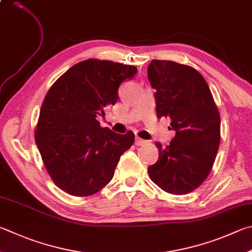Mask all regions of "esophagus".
<instances>
[{
	"mask_svg": "<svg viewBox=\"0 0 252 252\" xmlns=\"http://www.w3.org/2000/svg\"><path fill=\"white\" fill-rule=\"evenodd\" d=\"M146 143V141L139 138V136H135V145H143Z\"/></svg>",
	"mask_w": 252,
	"mask_h": 252,
	"instance_id": "1",
	"label": "esophagus"
}]
</instances>
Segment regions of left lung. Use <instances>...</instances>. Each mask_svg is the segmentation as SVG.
Wrapping results in <instances>:
<instances>
[{
    "mask_svg": "<svg viewBox=\"0 0 252 252\" xmlns=\"http://www.w3.org/2000/svg\"><path fill=\"white\" fill-rule=\"evenodd\" d=\"M157 90V116L171 119L175 136L163 148L157 142L158 159L148 167L159 189L184 195L208 177L220 143V116L207 82L195 68L172 61L153 59L148 67Z\"/></svg>",
    "mask_w": 252,
    "mask_h": 252,
    "instance_id": "8db88e82",
    "label": "left lung"
}]
</instances>
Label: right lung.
Returning a JSON list of instances; mask_svg holds the SVG:
<instances>
[{"label":"right lung","instance_id":"add662e5","mask_svg":"<svg viewBox=\"0 0 252 252\" xmlns=\"http://www.w3.org/2000/svg\"><path fill=\"white\" fill-rule=\"evenodd\" d=\"M138 69L111 61L87 59L69 68L50 87L40 108L35 142L55 185L86 197L112 180L121 155L134 142L97 120L114 106L118 89Z\"/></svg>","mask_w":252,"mask_h":252}]
</instances>
